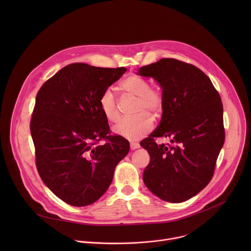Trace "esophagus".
Instances as JSON below:
<instances>
[{
  "label": "esophagus",
  "mask_w": 251,
  "mask_h": 251,
  "mask_svg": "<svg viewBox=\"0 0 251 251\" xmlns=\"http://www.w3.org/2000/svg\"><path fill=\"white\" fill-rule=\"evenodd\" d=\"M139 147H140V145L138 144V143H131V144H130L131 150H136V149H138Z\"/></svg>",
  "instance_id": "obj_1"
}]
</instances>
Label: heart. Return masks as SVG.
I'll return each instance as SVG.
<instances>
[{"instance_id": "heart-1", "label": "heart", "mask_w": 251, "mask_h": 251, "mask_svg": "<svg viewBox=\"0 0 251 251\" xmlns=\"http://www.w3.org/2000/svg\"><path fill=\"white\" fill-rule=\"evenodd\" d=\"M121 87L127 93L138 97L136 114L133 118H124L114 127L113 131L128 140H139L146 136L153 129V121L150 116H158L163 110L165 98L159 87L150 86L149 81L138 75L127 76ZM99 108L105 118L110 122H116L119 117L118 100L112 88H106L99 97Z\"/></svg>"}]
</instances>
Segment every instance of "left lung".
<instances>
[{
	"instance_id": "8db88e82",
	"label": "left lung",
	"mask_w": 251,
	"mask_h": 251,
	"mask_svg": "<svg viewBox=\"0 0 251 251\" xmlns=\"http://www.w3.org/2000/svg\"><path fill=\"white\" fill-rule=\"evenodd\" d=\"M139 75L154 77L165 98L159 126L140 142L150 155L143 181L163 201H185L207 186L216 170L225 143L221 96L200 68L175 58L142 66ZM157 136L170 137L171 144L157 145Z\"/></svg>"
}]
</instances>
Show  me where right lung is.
<instances>
[{
  "instance_id": "1",
  "label": "right lung",
  "mask_w": 251,
  "mask_h": 251,
  "mask_svg": "<svg viewBox=\"0 0 251 251\" xmlns=\"http://www.w3.org/2000/svg\"><path fill=\"white\" fill-rule=\"evenodd\" d=\"M126 70L71 63L48 79L35 97L29 124L35 166L47 187L70 205L96 201L129 152V142L111 135L99 108L101 93ZM101 139L104 145L99 144Z\"/></svg>"
}]
</instances>
